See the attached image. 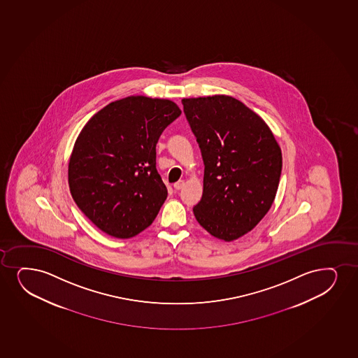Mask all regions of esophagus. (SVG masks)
Masks as SVG:
<instances>
[{
    "instance_id": "34e87169",
    "label": "esophagus",
    "mask_w": 358,
    "mask_h": 358,
    "mask_svg": "<svg viewBox=\"0 0 358 358\" xmlns=\"http://www.w3.org/2000/svg\"><path fill=\"white\" fill-rule=\"evenodd\" d=\"M183 187H185V181H183V180L176 182V183L173 185V188H175L176 190H181Z\"/></svg>"
}]
</instances>
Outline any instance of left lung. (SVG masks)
Returning a JSON list of instances; mask_svg holds the SVG:
<instances>
[{
    "instance_id": "1",
    "label": "left lung",
    "mask_w": 358,
    "mask_h": 358,
    "mask_svg": "<svg viewBox=\"0 0 358 358\" xmlns=\"http://www.w3.org/2000/svg\"><path fill=\"white\" fill-rule=\"evenodd\" d=\"M182 103L205 165L195 218L212 236L233 241L251 231L274 203L281 150L264 120L234 97H190Z\"/></svg>"
}]
</instances>
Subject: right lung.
<instances>
[{
	"mask_svg": "<svg viewBox=\"0 0 358 358\" xmlns=\"http://www.w3.org/2000/svg\"><path fill=\"white\" fill-rule=\"evenodd\" d=\"M180 115L166 99L128 96L84 125L71 153L69 185L80 211L103 233L133 238L155 221L168 196L155 146Z\"/></svg>",
	"mask_w": 358,
	"mask_h": 358,
	"instance_id": "right-lung-1",
	"label": "right lung"
}]
</instances>
